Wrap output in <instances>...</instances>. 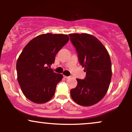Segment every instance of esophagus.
Instances as JSON below:
<instances>
[{
	"instance_id": "esophagus-1",
	"label": "esophagus",
	"mask_w": 132,
	"mask_h": 132,
	"mask_svg": "<svg viewBox=\"0 0 132 132\" xmlns=\"http://www.w3.org/2000/svg\"><path fill=\"white\" fill-rule=\"evenodd\" d=\"M64 78H66V79H69V78H71V76H64Z\"/></svg>"
}]
</instances>
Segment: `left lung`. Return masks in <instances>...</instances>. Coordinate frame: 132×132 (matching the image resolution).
Wrapping results in <instances>:
<instances>
[{
    "mask_svg": "<svg viewBox=\"0 0 132 132\" xmlns=\"http://www.w3.org/2000/svg\"><path fill=\"white\" fill-rule=\"evenodd\" d=\"M70 40L84 68V79H76L78 84L70 91L71 96L80 105L90 106L99 102L108 90L112 78L109 54L100 41L86 33L69 34Z\"/></svg>",
    "mask_w": 132,
    "mask_h": 132,
    "instance_id": "8db88e82",
    "label": "left lung"
}]
</instances>
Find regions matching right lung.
I'll return each instance as SVG.
<instances>
[{
    "mask_svg": "<svg viewBox=\"0 0 132 132\" xmlns=\"http://www.w3.org/2000/svg\"><path fill=\"white\" fill-rule=\"evenodd\" d=\"M68 41L67 35L46 33L33 38L23 48L16 62L17 79L30 101L43 104L53 97L63 75L54 72L50 66Z\"/></svg>",
    "mask_w": 132,
    "mask_h": 132,
    "instance_id": "add662e5",
    "label": "right lung"
}]
</instances>
